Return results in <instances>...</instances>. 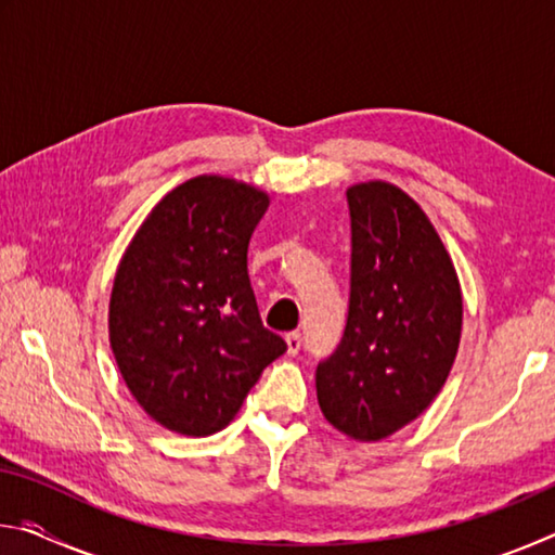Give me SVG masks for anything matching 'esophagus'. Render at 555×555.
<instances>
[{
    "instance_id": "esophagus-1",
    "label": "esophagus",
    "mask_w": 555,
    "mask_h": 555,
    "mask_svg": "<svg viewBox=\"0 0 555 555\" xmlns=\"http://www.w3.org/2000/svg\"><path fill=\"white\" fill-rule=\"evenodd\" d=\"M284 340H286V352L288 354H296L300 350V333H296V331L286 333Z\"/></svg>"
}]
</instances>
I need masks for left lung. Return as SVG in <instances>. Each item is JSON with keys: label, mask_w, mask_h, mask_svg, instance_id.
Returning <instances> with one entry per match:
<instances>
[{"label": "left lung", "mask_w": 555, "mask_h": 555, "mask_svg": "<svg viewBox=\"0 0 555 555\" xmlns=\"http://www.w3.org/2000/svg\"><path fill=\"white\" fill-rule=\"evenodd\" d=\"M352 224L350 313L337 350L318 364L327 424L382 440L418 418L453 370L463 291L421 205L387 181L347 188Z\"/></svg>", "instance_id": "left-lung-1"}]
</instances>
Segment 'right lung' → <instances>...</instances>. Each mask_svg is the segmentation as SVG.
Instances as JSON below:
<instances>
[{
    "mask_svg": "<svg viewBox=\"0 0 555 555\" xmlns=\"http://www.w3.org/2000/svg\"><path fill=\"white\" fill-rule=\"evenodd\" d=\"M267 208L257 185L195 176L154 205L119 261L112 354L139 406L173 434H218L286 352L284 337L261 325L247 274Z\"/></svg>",
    "mask_w": 555,
    "mask_h": 555,
    "instance_id": "obj_1",
    "label": "right lung"
}]
</instances>
